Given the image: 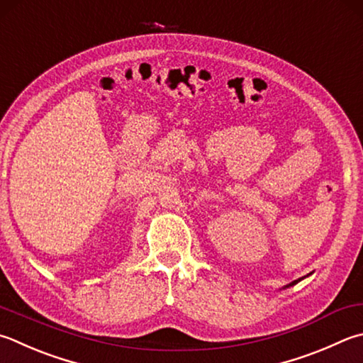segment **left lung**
<instances>
[{"label":"left lung","mask_w":363,"mask_h":363,"mask_svg":"<svg viewBox=\"0 0 363 363\" xmlns=\"http://www.w3.org/2000/svg\"><path fill=\"white\" fill-rule=\"evenodd\" d=\"M294 283H296V281H294ZM294 283H291V284H294Z\"/></svg>","instance_id":"obj_1"}]
</instances>
